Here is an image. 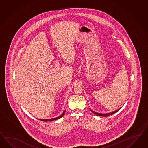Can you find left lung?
I'll use <instances>...</instances> for the list:
<instances>
[{
    "mask_svg": "<svg viewBox=\"0 0 148 148\" xmlns=\"http://www.w3.org/2000/svg\"><path fill=\"white\" fill-rule=\"evenodd\" d=\"M120 108H119L118 110H116L115 111H114V112H111V113H106V114H101V113H96V112H94L93 111H92L91 110H91V111L93 113H94L95 114H96V115H98V116H109V115H112V114H114L116 112H118V111H119V110H120Z\"/></svg>",
    "mask_w": 148,
    "mask_h": 148,
    "instance_id": "obj_1",
    "label": "left lung"
}]
</instances>
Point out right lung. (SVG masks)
I'll return each instance as SVG.
<instances>
[{"mask_svg": "<svg viewBox=\"0 0 148 148\" xmlns=\"http://www.w3.org/2000/svg\"><path fill=\"white\" fill-rule=\"evenodd\" d=\"M65 111L64 112H63V113L61 114V115H60L59 116L57 117V118H52V119H39L41 121H53V120H57V119H60L61 118V117H62L64 114H65Z\"/></svg>", "mask_w": 148, "mask_h": 148, "instance_id": "add662e5", "label": "right lung"}]
</instances>
